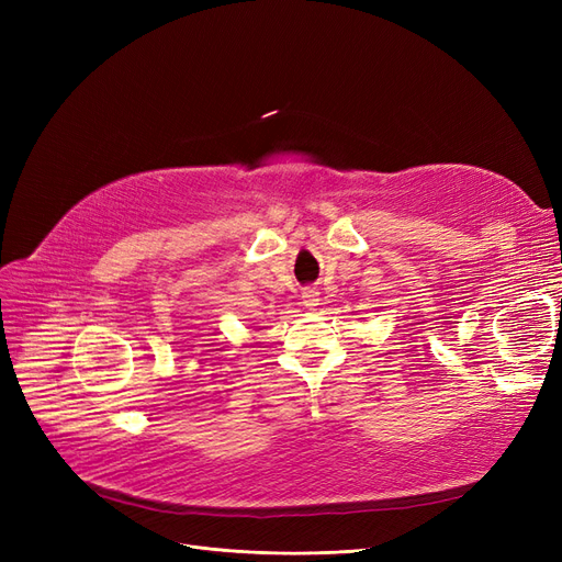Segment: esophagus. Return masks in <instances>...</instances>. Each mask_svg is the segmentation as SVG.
Masks as SVG:
<instances>
[{
    "label": "esophagus",
    "instance_id": "esophagus-1",
    "mask_svg": "<svg viewBox=\"0 0 562 562\" xmlns=\"http://www.w3.org/2000/svg\"><path fill=\"white\" fill-rule=\"evenodd\" d=\"M301 299H303L305 307H315L319 303V292H317V289H313V286H307V289H303Z\"/></svg>",
    "mask_w": 562,
    "mask_h": 562
}]
</instances>
